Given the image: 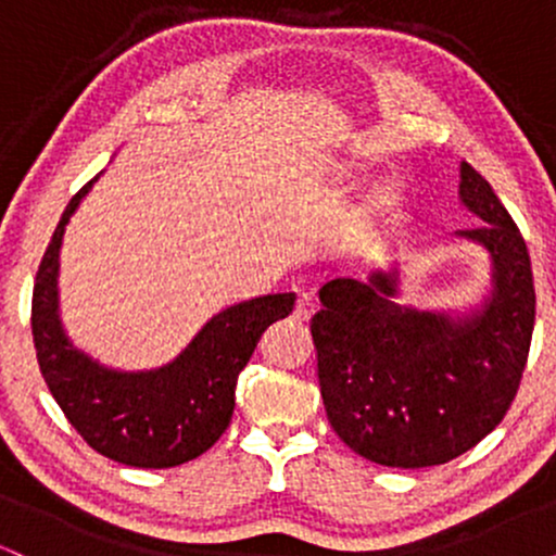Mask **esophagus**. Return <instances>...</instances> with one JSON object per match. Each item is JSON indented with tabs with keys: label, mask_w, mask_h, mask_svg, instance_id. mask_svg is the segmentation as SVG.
I'll list each match as a JSON object with an SVG mask.
<instances>
[{
	"label": "esophagus",
	"mask_w": 556,
	"mask_h": 556,
	"mask_svg": "<svg viewBox=\"0 0 556 556\" xmlns=\"http://www.w3.org/2000/svg\"><path fill=\"white\" fill-rule=\"evenodd\" d=\"M316 311V298L308 295V292H300L298 300H295V311H292V316L298 318V321H308L311 316H314Z\"/></svg>",
	"instance_id": "34e87169"
}]
</instances>
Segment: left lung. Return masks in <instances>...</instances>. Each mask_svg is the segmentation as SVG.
I'll return each instance as SVG.
<instances>
[{
    "label": "left lung",
    "instance_id": "1",
    "mask_svg": "<svg viewBox=\"0 0 556 556\" xmlns=\"http://www.w3.org/2000/svg\"><path fill=\"white\" fill-rule=\"evenodd\" d=\"M460 198L483 225L463 229L494 261V290L470 318L402 308L397 274L331 279L311 318L316 374L337 437L387 468L444 465L481 442L518 394L535 321L533 269L518 225L463 162Z\"/></svg>",
    "mask_w": 556,
    "mask_h": 556
}]
</instances>
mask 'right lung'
I'll return each instance as SVG.
<instances>
[{"label": "right lung", "instance_id": "right-lung-1", "mask_svg": "<svg viewBox=\"0 0 556 556\" xmlns=\"http://www.w3.org/2000/svg\"><path fill=\"white\" fill-rule=\"evenodd\" d=\"M83 185L56 225L34 285L30 329L49 392L83 442L132 468H175L216 444L235 410V387L261 331L285 318L295 292H277L219 311L195 340L156 371H112L75 350L56 314V271L65 225L91 190Z\"/></svg>", "mask_w": 556, "mask_h": 556}]
</instances>
